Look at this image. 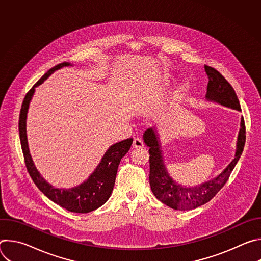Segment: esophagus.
Wrapping results in <instances>:
<instances>
[{
	"label": "esophagus",
	"mask_w": 261,
	"mask_h": 261,
	"mask_svg": "<svg viewBox=\"0 0 261 261\" xmlns=\"http://www.w3.org/2000/svg\"><path fill=\"white\" fill-rule=\"evenodd\" d=\"M143 145H144V143H143V141H142L140 138L135 137V138L133 139V147H135V148H141V147H143Z\"/></svg>",
	"instance_id": "obj_1"
}]
</instances>
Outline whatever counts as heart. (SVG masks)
<instances>
[{"instance_id":"b5f03b06","label":"heart","mask_w":261,"mask_h":261,"mask_svg":"<svg viewBox=\"0 0 261 261\" xmlns=\"http://www.w3.org/2000/svg\"><path fill=\"white\" fill-rule=\"evenodd\" d=\"M166 81L167 82H169L170 81V77L169 76H166ZM189 90V86H188V84H184L180 88H179V90H178V95H181V94H184V93H186Z\"/></svg>"}]
</instances>
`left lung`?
Listing matches in <instances>:
<instances>
[{
  "mask_svg": "<svg viewBox=\"0 0 261 261\" xmlns=\"http://www.w3.org/2000/svg\"><path fill=\"white\" fill-rule=\"evenodd\" d=\"M204 70L208 77L207 92L205 95L206 99L223 106L241 110L238 96L225 77L213 67L205 65ZM143 140L150 147L148 150V153H150V176H148V179H150L152 192L158 200L167 206L178 211H188L208 202L226 184L243 153L246 142V127L245 121L242 119L237 142L236 158L232 162L215 178L194 186V187L181 186L169 176L161 155L160 141L153 128L147 129L143 133Z\"/></svg>",
  "mask_w": 261,
  "mask_h": 261,
  "instance_id": "8db88e82",
  "label": "left lung"
}]
</instances>
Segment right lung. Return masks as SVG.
Listing matches in <instances>:
<instances>
[{"instance_id":"right-lung-1","label":"right lung","mask_w":261,"mask_h":261,"mask_svg":"<svg viewBox=\"0 0 261 261\" xmlns=\"http://www.w3.org/2000/svg\"><path fill=\"white\" fill-rule=\"evenodd\" d=\"M65 66H71V64L64 62L49 69L27 93L19 114V138L28 172L32 177L33 181L35 182V185L38 187V189L51 201L56 202L57 204L66 208L67 211L73 213L86 214L100 207L110 197L115 186L119 164L121 162V159L130 150V146L133 142V138H127L123 141L111 145L106 151L105 155L103 156L101 162L94 170V172L89 176V178L85 182L81 184L77 187H74L71 189L55 188L54 186L48 184L40 175V173L34 165V162L29 151L27 138L28 109L30 101L35 92V88L41 85L53 72Z\"/></svg>"}]
</instances>
